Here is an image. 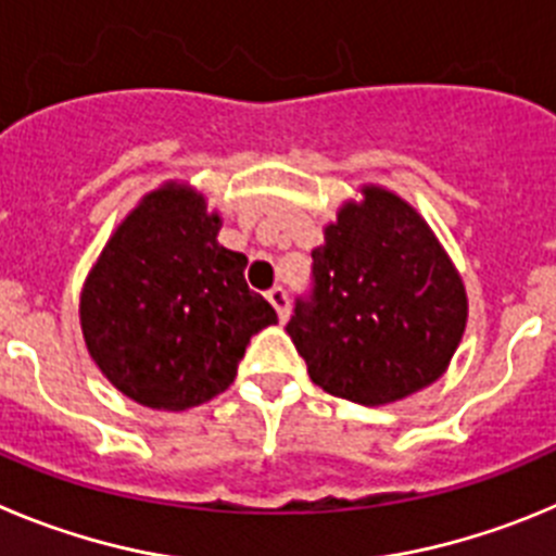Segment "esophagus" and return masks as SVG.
<instances>
[{
    "label": "esophagus",
    "instance_id": "esophagus-1",
    "mask_svg": "<svg viewBox=\"0 0 556 556\" xmlns=\"http://www.w3.org/2000/svg\"><path fill=\"white\" fill-rule=\"evenodd\" d=\"M268 302H271V307L277 309L279 321H288V313H290V304H288V293H285L282 288H271L266 293Z\"/></svg>",
    "mask_w": 556,
    "mask_h": 556
}]
</instances>
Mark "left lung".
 <instances>
[{
  "instance_id": "1",
  "label": "left lung",
  "mask_w": 556,
  "mask_h": 556,
  "mask_svg": "<svg viewBox=\"0 0 556 556\" xmlns=\"http://www.w3.org/2000/svg\"><path fill=\"white\" fill-rule=\"evenodd\" d=\"M468 321L459 271L421 213L382 185L340 204L313 249L288 334L318 388L379 407L446 374Z\"/></svg>"
}]
</instances>
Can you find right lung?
<instances>
[{"instance_id":"right-lung-1","label":"right lung","mask_w":556,"mask_h":556,"mask_svg":"<svg viewBox=\"0 0 556 556\" xmlns=\"http://www.w3.org/2000/svg\"><path fill=\"white\" fill-rule=\"evenodd\" d=\"M222 216L188 182H163L110 235L79 293L85 346L108 382L152 409L224 393L252 334L277 324L218 243Z\"/></svg>"}]
</instances>
